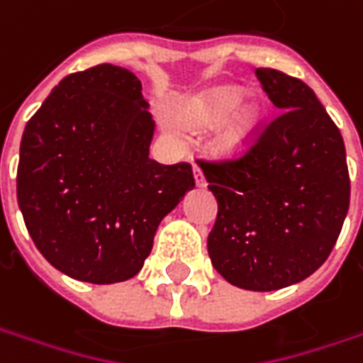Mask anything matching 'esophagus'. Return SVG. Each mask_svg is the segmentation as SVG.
Returning <instances> with one entry per match:
<instances>
[{
  "label": "esophagus",
  "instance_id": "esophagus-1",
  "mask_svg": "<svg viewBox=\"0 0 363 363\" xmlns=\"http://www.w3.org/2000/svg\"><path fill=\"white\" fill-rule=\"evenodd\" d=\"M194 179H196V186H198V188H203V186H206V177H203L200 165H194Z\"/></svg>",
  "mask_w": 363,
  "mask_h": 363
}]
</instances>
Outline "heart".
<instances>
[{
	"label": "heart",
	"instance_id": "obj_1",
	"mask_svg": "<svg viewBox=\"0 0 363 363\" xmlns=\"http://www.w3.org/2000/svg\"><path fill=\"white\" fill-rule=\"evenodd\" d=\"M258 115L260 108L252 96H240L236 86H218L191 99L182 113V121L189 129H208L216 125L210 147L220 157L232 160L246 151Z\"/></svg>",
	"mask_w": 363,
	"mask_h": 363
}]
</instances>
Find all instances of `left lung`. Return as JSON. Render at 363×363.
Instances as JSON below:
<instances>
[{
    "mask_svg": "<svg viewBox=\"0 0 363 363\" xmlns=\"http://www.w3.org/2000/svg\"><path fill=\"white\" fill-rule=\"evenodd\" d=\"M283 111L240 160L200 161L218 216L208 236L212 264L230 285L277 291L325 260L350 208L342 133L299 78L257 68Z\"/></svg>",
    "mask_w": 363,
    "mask_h": 363,
    "instance_id": "obj_1",
    "label": "left lung"
}]
</instances>
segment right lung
Returning a JSON list of instances; mask_svg holds the SVG:
<instances>
[{
	"instance_id": "1",
	"label": "right lung",
	"mask_w": 363,
	"mask_h": 363,
	"mask_svg": "<svg viewBox=\"0 0 363 363\" xmlns=\"http://www.w3.org/2000/svg\"><path fill=\"white\" fill-rule=\"evenodd\" d=\"M131 70L99 64L54 86L20 145L18 203L35 248L64 274L135 277L163 218L194 189L189 163L149 157L155 121Z\"/></svg>"
}]
</instances>
